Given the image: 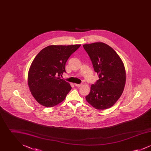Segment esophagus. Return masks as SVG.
I'll use <instances>...</instances> for the list:
<instances>
[{
    "label": "esophagus",
    "mask_w": 151,
    "mask_h": 151,
    "mask_svg": "<svg viewBox=\"0 0 151 151\" xmlns=\"http://www.w3.org/2000/svg\"><path fill=\"white\" fill-rule=\"evenodd\" d=\"M82 84H75V86L77 87H80V86H82Z\"/></svg>",
    "instance_id": "34e87169"
}]
</instances>
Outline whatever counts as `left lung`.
<instances>
[{
	"mask_svg": "<svg viewBox=\"0 0 151 151\" xmlns=\"http://www.w3.org/2000/svg\"><path fill=\"white\" fill-rule=\"evenodd\" d=\"M99 79L91 86L86 97L97 110L113 106L121 96L126 84V71L122 59L113 48L101 42L83 45Z\"/></svg>",
	"mask_w": 151,
	"mask_h": 151,
	"instance_id": "1",
	"label": "left lung"
}]
</instances>
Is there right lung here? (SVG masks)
Here are the masks:
<instances>
[{
  "mask_svg": "<svg viewBox=\"0 0 151 151\" xmlns=\"http://www.w3.org/2000/svg\"><path fill=\"white\" fill-rule=\"evenodd\" d=\"M81 45H50L36 55L29 68L28 84L36 100L47 108L62 102L71 89L70 84L60 78L72 53Z\"/></svg>",
  "mask_w": 151,
  "mask_h": 151,
  "instance_id": "add662e5",
  "label": "right lung"
}]
</instances>
